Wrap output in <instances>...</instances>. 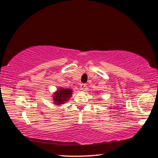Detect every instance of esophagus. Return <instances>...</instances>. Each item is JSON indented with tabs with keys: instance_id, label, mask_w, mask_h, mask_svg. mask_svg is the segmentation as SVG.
<instances>
[{
	"instance_id": "1",
	"label": "esophagus",
	"mask_w": 158,
	"mask_h": 158,
	"mask_svg": "<svg viewBox=\"0 0 158 158\" xmlns=\"http://www.w3.org/2000/svg\"><path fill=\"white\" fill-rule=\"evenodd\" d=\"M80 89H82V90H83L84 89V88L85 87V84H83V83H82V84H80Z\"/></svg>"
}]
</instances>
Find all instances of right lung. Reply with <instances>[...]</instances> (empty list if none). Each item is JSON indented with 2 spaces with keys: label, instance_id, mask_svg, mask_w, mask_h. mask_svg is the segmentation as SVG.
I'll return each mask as SVG.
<instances>
[{
  "label": "right lung",
  "instance_id": "1",
  "mask_svg": "<svg viewBox=\"0 0 158 158\" xmlns=\"http://www.w3.org/2000/svg\"><path fill=\"white\" fill-rule=\"evenodd\" d=\"M73 89L71 88H59L54 92L52 95V103L55 104V106H61L66 103L70 99L73 95Z\"/></svg>",
  "mask_w": 158,
  "mask_h": 158
}]
</instances>
